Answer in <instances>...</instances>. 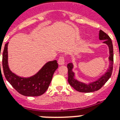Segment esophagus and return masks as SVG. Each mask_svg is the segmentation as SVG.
Wrapping results in <instances>:
<instances>
[{"mask_svg": "<svg viewBox=\"0 0 120 120\" xmlns=\"http://www.w3.org/2000/svg\"><path fill=\"white\" fill-rule=\"evenodd\" d=\"M58 63L60 65H64L65 64V56L64 55H61V56L59 57L58 60Z\"/></svg>", "mask_w": 120, "mask_h": 120, "instance_id": "obj_1", "label": "esophagus"}]
</instances>
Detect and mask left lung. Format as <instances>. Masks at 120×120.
<instances>
[{"label":"left lung","instance_id":"8db88e82","mask_svg":"<svg viewBox=\"0 0 120 120\" xmlns=\"http://www.w3.org/2000/svg\"><path fill=\"white\" fill-rule=\"evenodd\" d=\"M99 38L100 40H104L105 43L107 44L110 50V56L109 60L110 61V65L109 69L107 70L106 73L103 75L100 79L89 84H85L82 82H79L78 80L74 79V73L72 71L73 64H68L67 65L68 68V82L72 87L77 91L83 93H90L97 91L104 85L111 77L113 71V47L112 43V39L110 37L101 30L99 33Z\"/></svg>","mask_w":120,"mask_h":120}]
</instances>
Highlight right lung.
Returning a JSON list of instances; mask_svg holds the SVG:
<instances>
[{
  "mask_svg": "<svg viewBox=\"0 0 120 120\" xmlns=\"http://www.w3.org/2000/svg\"><path fill=\"white\" fill-rule=\"evenodd\" d=\"M8 43L5 45L2 53V67L5 79L21 95L27 97H38L43 95L48 89L53 75L58 67L56 60L47 63L36 75L32 77L29 78L18 77L12 73L8 68Z\"/></svg>",
  "mask_w": 120,
  "mask_h": 120,
  "instance_id": "add662e5",
  "label": "right lung"
}]
</instances>
